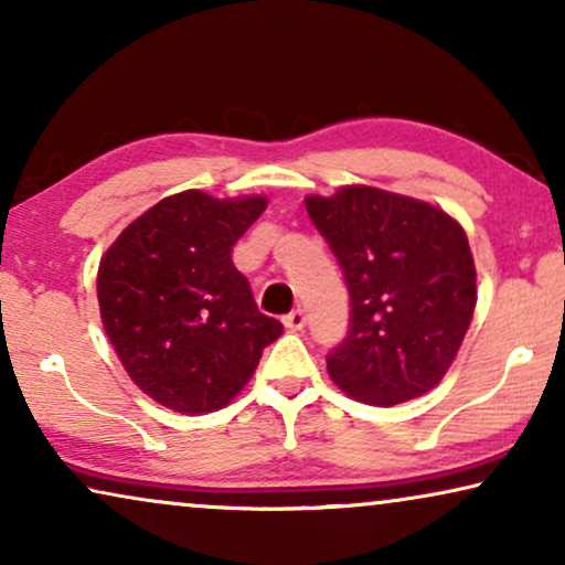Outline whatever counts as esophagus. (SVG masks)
<instances>
[{
    "instance_id": "esophagus-1",
    "label": "esophagus",
    "mask_w": 565,
    "mask_h": 565,
    "mask_svg": "<svg viewBox=\"0 0 565 565\" xmlns=\"http://www.w3.org/2000/svg\"><path fill=\"white\" fill-rule=\"evenodd\" d=\"M282 321H285V327L292 329V331L303 329L306 327V311H303V308H292V311L285 316Z\"/></svg>"
}]
</instances>
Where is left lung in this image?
<instances>
[{"label": "left lung", "mask_w": 565, "mask_h": 565, "mask_svg": "<svg viewBox=\"0 0 565 565\" xmlns=\"http://www.w3.org/2000/svg\"><path fill=\"white\" fill-rule=\"evenodd\" d=\"M306 207L350 290V329L327 354L331 381L375 406L435 388L473 319L466 231L439 207L365 184Z\"/></svg>", "instance_id": "8db88e82"}]
</instances>
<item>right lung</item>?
Here are the masks:
<instances>
[{
  "mask_svg": "<svg viewBox=\"0 0 565 565\" xmlns=\"http://www.w3.org/2000/svg\"><path fill=\"white\" fill-rule=\"evenodd\" d=\"M265 205V198L180 192L130 223L99 262L107 337L134 383L161 406L180 414L226 406L282 334L231 262Z\"/></svg>",
  "mask_w": 565,
  "mask_h": 565,
  "instance_id": "add662e5",
  "label": "right lung"
}]
</instances>
